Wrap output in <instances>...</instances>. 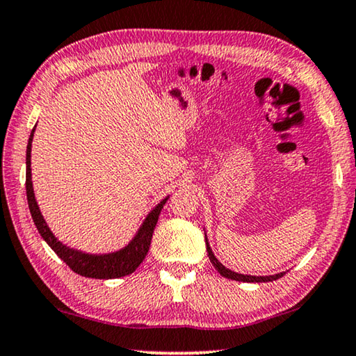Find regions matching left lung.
<instances>
[{
    "mask_svg": "<svg viewBox=\"0 0 356 356\" xmlns=\"http://www.w3.org/2000/svg\"><path fill=\"white\" fill-rule=\"evenodd\" d=\"M205 245H207V252H209V259L212 261V265L216 268V271L220 273L221 276L228 277V280H234V281H242V282H270L275 280H280V277L284 275V271L277 273V275H271V276H250V275H241V273H234L226 268L225 265H221L218 259H216L215 254L210 249V244L207 241V236H205Z\"/></svg>",
    "mask_w": 356,
    "mask_h": 356,
    "instance_id": "1",
    "label": "left lung"
}]
</instances>
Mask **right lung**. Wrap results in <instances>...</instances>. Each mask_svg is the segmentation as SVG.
<instances>
[{
  "label": "right lung",
  "mask_w": 356,
  "mask_h": 356,
  "mask_svg": "<svg viewBox=\"0 0 356 356\" xmlns=\"http://www.w3.org/2000/svg\"><path fill=\"white\" fill-rule=\"evenodd\" d=\"M37 127V125H35ZM33 133L35 128L30 133L29 144H27V157H25V165H27V173H25V188H27V200H29V209L32 213L33 223L37 226L38 233L41 238L46 241L51 249L56 252V255L60 260H64L72 271H75L76 275L85 276V277H95V280H114V277H122L127 275H131L138 266L141 265V261L146 259L149 245H151L152 233L156 228L159 215L163 205L168 200V195L165 199H162L151 212L147 213L144 218L140 229L136 231L135 238H133L125 247H122L120 250L109 252V254H88V252L72 249V247L65 245L60 242L53 231L49 229V226L46 225L43 215L40 212V207L35 199L33 193V183H32V141H33Z\"/></svg>",
  "instance_id": "right-lung-1"
}]
</instances>
